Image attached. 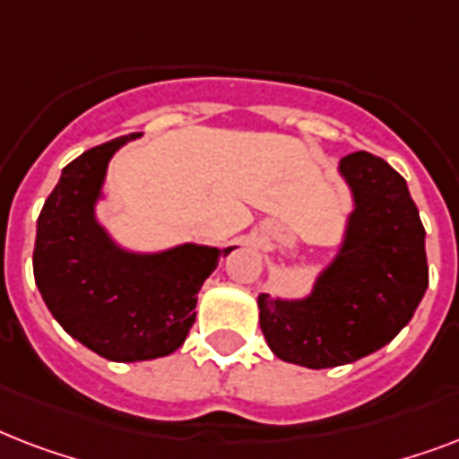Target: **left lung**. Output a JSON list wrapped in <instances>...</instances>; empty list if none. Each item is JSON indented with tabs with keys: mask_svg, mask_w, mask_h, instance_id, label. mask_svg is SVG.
Listing matches in <instances>:
<instances>
[{
	"mask_svg": "<svg viewBox=\"0 0 459 459\" xmlns=\"http://www.w3.org/2000/svg\"><path fill=\"white\" fill-rule=\"evenodd\" d=\"M355 212L341 252L305 300L259 295V326L273 355L326 369L371 355L412 319L429 286L424 226L405 178L369 152L341 159Z\"/></svg>",
	"mask_w": 459,
	"mask_h": 459,
	"instance_id": "obj_1",
	"label": "left lung"
}]
</instances>
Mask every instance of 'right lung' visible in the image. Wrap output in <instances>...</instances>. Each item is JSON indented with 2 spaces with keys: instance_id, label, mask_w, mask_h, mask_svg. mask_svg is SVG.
<instances>
[{
  "instance_id": "right-lung-1",
  "label": "right lung",
  "mask_w": 459,
  "mask_h": 459,
  "mask_svg": "<svg viewBox=\"0 0 459 459\" xmlns=\"http://www.w3.org/2000/svg\"><path fill=\"white\" fill-rule=\"evenodd\" d=\"M97 145L61 171L38 219L32 272L42 300L68 335L111 362L171 355L195 324L202 283L233 247L180 245L159 255H133L97 223L107 164L118 147Z\"/></svg>"
}]
</instances>
